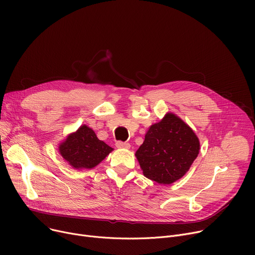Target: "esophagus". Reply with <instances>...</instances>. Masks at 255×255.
I'll list each match as a JSON object with an SVG mask.
<instances>
[{
	"label": "esophagus",
	"instance_id": "1",
	"mask_svg": "<svg viewBox=\"0 0 255 255\" xmlns=\"http://www.w3.org/2000/svg\"><path fill=\"white\" fill-rule=\"evenodd\" d=\"M116 146L119 149H130V144L128 142H124V141H117Z\"/></svg>",
	"mask_w": 255,
	"mask_h": 255
}]
</instances>
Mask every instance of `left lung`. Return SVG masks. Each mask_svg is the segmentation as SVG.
Segmentation results:
<instances>
[{
	"label": "left lung",
	"instance_id": "obj_1",
	"mask_svg": "<svg viewBox=\"0 0 255 255\" xmlns=\"http://www.w3.org/2000/svg\"><path fill=\"white\" fill-rule=\"evenodd\" d=\"M199 153V140L183 120L167 113L153 124L135 153L145 178L169 185L189 170Z\"/></svg>",
	"mask_w": 255,
	"mask_h": 255
}]
</instances>
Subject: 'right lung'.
Instances as JSON below:
<instances>
[{
	"mask_svg": "<svg viewBox=\"0 0 255 255\" xmlns=\"http://www.w3.org/2000/svg\"><path fill=\"white\" fill-rule=\"evenodd\" d=\"M113 150L87 125L80 126L59 145L61 156L75 169L97 166Z\"/></svg>",
	"mask_w": 255,
	"mask_h": 255,
	"instance_id": "1",
	"label": "right lung"
}]
</instances>
